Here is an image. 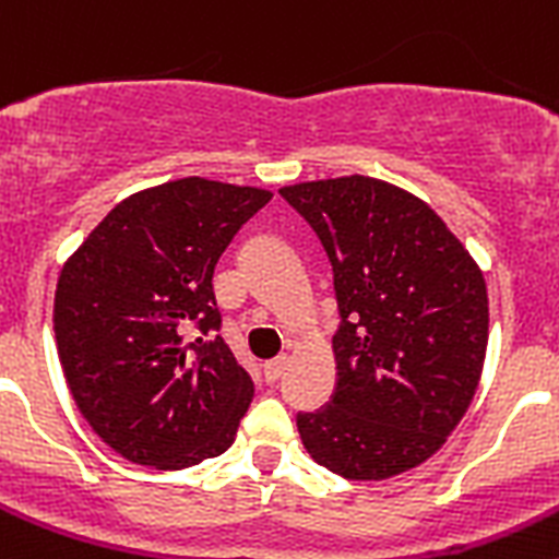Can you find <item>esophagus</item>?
<instances>
[{"label":"esophagus","mask_w":559,"mask_h":559,"mask_svg":"<svg viewBox=\"0 0 559 559\" xmlns=\"http://www.w3.org/2000/svg\"><path fill=\"white\" fill-rule=\"evenodd\" d=\"M285 364H288V358H285V355H276V358H271V360H265V380H276L280 378V374H283V369H285Z\"/></svg>","instance_id":"34e87169"}]
</instances>
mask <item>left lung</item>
Returning a JSON list of instances; mask_svg holds the SVG:
<instances>
[{"instance_id":"obj_1","label":"left lung","mask_w":559,"mask_h":559,"mask_svg":"<svg viewBox=\"0 0 559 559\" xmlns=\"http://www.w3.org/2000/svg\"><path fill=\"white\" fill-rule=\"evenodd\" d=\"M322 240L341 324L328 406L296 428L355 481L412 471L445 445L481 378L490 310L471 251L423 199L369 176L280 190Z\"/></svg>"}]
</instances>
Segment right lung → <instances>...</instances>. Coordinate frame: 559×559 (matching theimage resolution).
Returning a JSON list of instances; mask_svg holds the SVG:
<instances>
[{
  "label": "right lung",
  "instance_id": "add662e5",
  "mask_svg": "<svg viewBox=\"0 0 559 559\" xmlns=\"http://www.w3.org/2000/svg\"><path fill=\"white\" fill-rule=\"evenodd\" d=\"M274 192L201 176L133 192L63 263L58 358L92 431L133 464L185 471L235 442L254 383L221 330L212 274Z\"/></svg>",
  "mask_w": 559,
  "mask_h": 559
}]
</instances>
